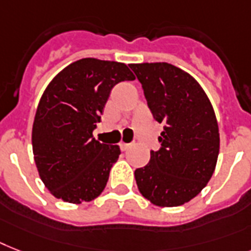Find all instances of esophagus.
<instances>
[{"label": "esophagus", "instance_id": "esophagus-1", "mask_svg": "<svg viewBox=\"0 0 251 251\" xmlns=\"http://www.w3.org/2000/svg\"><path fill=\"white\" fill-rule=\"evenodd\" d=\"M130 147H131V143H124V142H121V143H120V148H121V151L129 150Z\"/></svg>", "mask_w": 251, "mask_h": 251}]
</instances>
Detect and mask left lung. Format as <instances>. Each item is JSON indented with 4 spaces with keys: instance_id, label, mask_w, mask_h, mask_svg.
Listing matches in <instances>:
<instances>
[{
    "instance_id": "8db88e82",
    "label": "left lung",
    "mask_w": 251,
    "mask_h": 251,
    "mask_svg": "<svg viewBox=\"0 0 251 251\" xmlns=\"http://www.w3.org/2000/svg\"><path fill=\"white\" fill-rule=\"evenodd\" d=\"M153 119L164 125L161 148L135 170L140 193L153 205L179 206L196 197L215 170L219 127L209 98L189 73L169 63L130 64Z\"/></svg>"
}]
</instances>
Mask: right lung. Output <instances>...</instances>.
I'll return each mask as SVG.
<instances>
[{
	"instance_id": "1",
	"label": "right lung",
	"mask_w": 251,
	"mask_h": 251,
	"mask_svg": "<svg viewBox=\"0 0 251 251\" xmlns=\"http://www.w3.org/2000/svg\"><path fill=\"white\" fill-rule=\"evenodd\" d=\"M135 76L126 64L85 58L52 78L32 129L34 162L52 196L81 203L97 199L121 151L93 136L111 90Z\"/></svg>"
}]
</instances>
